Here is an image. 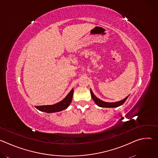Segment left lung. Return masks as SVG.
<instances>
[{
  "label": "left lung",
  "mask_w": 158,
  "mask_h": 158,
  "mask_svg": "<svg viewBox=\"0 0 158 158\" xmlns=\"http://www.w3.org/2000/svg\"><path fill=\"white\" fill-rule=\"evenodd\" d=\"M91 94L92 96L93 99L94 100V101L95 102V103L99 107H116L118 106H120L121 105H123L125 101H126V99H127L128 96H127L126 98H124V99L118 101V102H104L100 99H99L98 98H96V96H94V94H93V93L92 92L91 89Z\"/></svg>",
  "instance_id": "obj_1"
}]
</instances>
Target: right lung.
I'll return each mask as SVG.
<instances>
[{"mask_svg":"<svg viewBox=\"0 0 158 158\" xmlns=\"http://www.w3.org/2000/svg\"><path fill=\"white\" fill-rule=\"evenodd\" d=\"M73 93H74V90L73 89L70 91V93L67 94V96L60 102L53 105L39 106H35V107L40 111L46 112H48V113L57 112L63 110L65 109L71 104L73 99Z\"/></svg>","mask_w":158,"mask_h":158,"instance_id":"1","label":"right lung"}]
</instances>
